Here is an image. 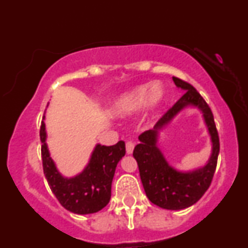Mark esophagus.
Masks as SVG:
<instances>
[{"instance_id":"esophagus-1","label":"esophagus","mask_w":248,"mask_h":248,"mask_svg":"<svg viewBox=\"0 0 248 248\" xmlns=\"http://www.w3.org/2000/svg\"><path fill=\"white\" fill-rule=\"evenodd\" d=\"M134 146H135V143H134L133 141H127V142H126V153L128 154V155L133 153Z\"/></svg>"}]
</instances>
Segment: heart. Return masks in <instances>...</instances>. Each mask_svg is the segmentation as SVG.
<instances>
[{
  "label": "heart",
  "instance_id": "1",
  "mask_svg": "<svg viewBox=\"0 0 248 248\" xmlns=\"http://www.w3.org/2000/svg\"><path fill=\"white\" fill-rule=\"evenodd\" d=\"M164 94V88L160 82H154L150 88L148 85H141L124 93L115 102L114 112L119 116L130 115L143 107L147 100L150 108H156L163 101Z\"/></svg>",
  "mask_w": 248,
  "mask_h": 248
}]
</instances>
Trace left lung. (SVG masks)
<instances>
[{
    "mask_svg": "<svg viewBox=\"0 0 248 248\" xmlns=\"http://www.w3.org/2000/svg\"><path fill=\"white\" fill-rule=\"evenodd\" d=\"M175 85L186 91L182 98L164 114L155 127L139 136L140 143L134 148L141 182L147 197L155 205L166 210H182L197 203L211 184L219 154V136L209 105L192 85L172 77ZM197 107L203 113L213 143V153L204 167L192 172H179L167 163L157 146L159 130L182 109Z\"/></svg>",
    "mask_w": 248,
    "mask_h": 248,
    "instance_id": "8db88e82",
    "label": "left lung"
}]
</instances>
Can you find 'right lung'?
Returning a JSON list of instances; mask_svg holds the SVG:
<instances>
[{
	"label": "right lung",
	"instance_id": "add662e5",
	"mask_svg": "<svg viewBox=\"0 0 248 248\" xmlns=\"http://www.w3.org/2000/svg\"><path fill=\"white\" fill-rule=\"evenodd\" d=\"M44 118L43 116L39 136L43 170L51 191L65 209L77 215L100 211L109 203L116 166L126 154L124 142L119 141L114 146L108 147L96 144L86 168L77 176L64 177L57 169L47 149Z\"/></svg>",
	"mask_w": 248,
	"mask_h": 248
}]
</instances>
